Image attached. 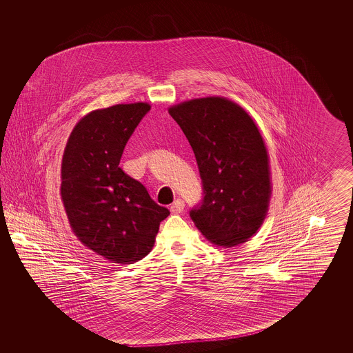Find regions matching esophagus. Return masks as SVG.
I'll use <instances>...</instances> for the list:
<instances>
[{"mask_svg":"<svg viewBox=\"0 0 353 353\" xmlns=\"http://www.w3.org/2000/svg\"><path fill=\"white\" fill-rule=\"evenodd\" d=\"M183 208H185L183 201L177 199V201H174V202L172 203L171 212L172 214H181L182 211H183Z\"/></svg>","mask_w":353,"mask_h":353,"instance_id":"34e87169","label":"esophagus"}]
</instances>
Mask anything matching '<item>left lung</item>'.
I'll return each instance as SVG.
<instances>
[{
  "label": "left lung",
  "mask_w": 353,
  "mask_h": 353,
  "mask_svg": "<svg viewBox=\"0 0 353 353\" xmlns=\"http://www.w3.org/2000/svg\"><path fill=\"white\" fill-rule=\"evenodd\" d=\"M192 146L203 198L194 224L217 246L246 242L265 219L270 198L267 149L254 120L234 102L208 97L170 108Z\"/></svg>",
  "instance_id": "1"
}]
</instances>
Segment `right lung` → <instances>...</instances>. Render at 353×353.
Here are the masks:
<instances>
[{"label": "right lung", "mask_w": 353, "mask_h": 353, "mask_svg": "<svg viewBox=\"0 0 353 353\" xmlns=\"http://www.w3.org/2000/svg\"><path fill=\"white\" fill-rule=\"evenodd\" d=\"M148 103L117 105L81 119L64 149L61 194L76 236L110 261L133 264L151 251L170 210L119 167Z\"/></svg>", "instance_id": "1"}]
</instances>
